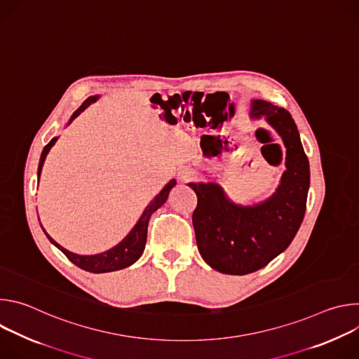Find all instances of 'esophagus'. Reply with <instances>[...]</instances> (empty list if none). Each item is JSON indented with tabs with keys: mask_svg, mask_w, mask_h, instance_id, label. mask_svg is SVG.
<instances>
[{
	"mask_svg": "<svg viewBox=\"0 0 359 359\" xmlns=\"http://www.w3.org/2000/svg\"><path fill=\"white\" fill-rule=\"evenodd\" d=\"M177 179L183 183H187V182H191L193 179H196V173L190 169H182L179 173H177Z\"/></svg>",
	"mask_w": 359,
	"mask_h": 359,
	"instance_id": "obj_1",
	"label": "esophagus"
}]
</instances>
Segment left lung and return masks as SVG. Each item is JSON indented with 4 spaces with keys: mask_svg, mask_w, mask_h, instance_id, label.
I'll use <instances>...</instances> for the list:
<instances>
[{
    "mask_svg": "<svg viewBox=\"0 0 359 359\" xmlns=\"http://www.w3.org/2000/svg\"><path fill=\"white\" fill-rule=\"evenodd\" d=\"M252 116H266L287 147V170L277 191L260 204L236 206L216 183H189L197 196L193 212L196 241L212 269L244 276L266 267L295 237L310 187L309 158L291 115L267 100L252 102Z\"/></svg>",
    "mask_w": 359,
    "mask_h": 359,
    "instance_id": "1",
    "label": "left lung"
}]
</instances>
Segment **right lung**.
Masks as SVG:
<instances>
[{"mask_svg": "<svg viewBox=\"0 0 359 359\" xmlns=\"http://www.w3.org/2000/svg\"><path fill=\"white\" fill-rule=\"evenodd\" d=\"M96 100V96H90L88 97L82 107L74 114L72 119L76 118L79 115L81 111H83L90 102ZM71 119V121H72ZM57 142V137H54L53 140H50L42 150V155H41V159H39V166H38V177L41 175V169H42V165H43V161L48 155L49 149L54 146V143ZM176 184L175 180H170L165 189L153 198L150 201L149 206L144 209L142 217L139 219L137 224L133 227V230L118 244L115 245L114 248H111L109 251H105V252H100V254H96V255H79V254H74L68 250H65L64 247H61L57 241H54L53 238L49 237V234H46L48 240L55 244L65 255L68 257L69 262H72L75 266H78L79 269L85 270V271H89V273H109V271H116V270H122L125 267H129L130 264H133L144 250V244H146V237H147V224H149V219L150 216L155 213L162 204L168 200V196L170 193V190L173 189V186ZM43 230V229H42ZM45 231V230H43Z\"/></svg>", "mask_w": 359, "mask_h": 359, "instance_id": "add662e5", "label": "right lung"}]
</instances>
